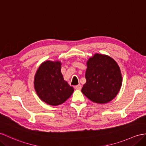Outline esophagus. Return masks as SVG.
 I'll use <instances>...</instances> for the list:
<instances>
[{
  "mask_svg": "<svg viewBox=\"0 0 146 146\" xmlns=\"http://www.w3.org/2000/svg\"><path fill=\"white\" fill-rule=\"evenodd\" d=\"M75 89L76 90H80L81 89V85L80 84H78V85H76V86H75Z\"/></svg>",
  "mask_w": 146,
  "mask_h": 146,
  "instance_id": "34e87169",
  "label": "esophagus"
}]
</instances>
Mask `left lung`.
<instances>
[{
  "label": "left lung",
  "instance_id": "left-lung-1",
  "mask_svg": "<svg viewBox=\"0 0 146 146\" xmlns=\"http://www.w3.org/2000/svg\"><path fill=\"white\" fill-rule=\"evenodd\" d=\"M86 83L81 92L94 103L104 104L119 93L123 82L120 68L110 56L96 53L88 60Z\"/></svg>",
  "mask_w": 146,
  "mask_h": 146
}]
</instances>
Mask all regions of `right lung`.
Instances as JSON below:
<instances>
[{"instance_id": "obj_1", "label": "right lung", "mask_w": 146, "mask_h": 146, "mask_svg": "<svg viewBox=\"0 0 146 146\" xmlns=\"http://www.w3.org/2000/svg\"><path fill=\"white\" fill-rule=\"evenodd\" d=\"M60 61L47 60L40 65L35 74L34 88L37 95L43 102L58 106L68 99L74 89L64 80Z\"/></svg>"}]
</instances>
